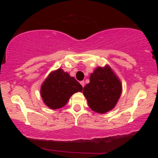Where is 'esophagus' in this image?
<instances>
[{"instance_id": "esophagus-1", "label": "esophagus", "mask_w": 158, "mask_h": 158, "mask_svg": "<svg viewBox=\"0 0 158 158\" xmlns=\"http://www.w3.org/2000/svg\"><path fill=\"white\" fill-rule=\"evenodd\" d=\"M80 84H81V85H82V87L84 88V85H85V82L84 81H80Z\"/></svg>"}]
</instances>
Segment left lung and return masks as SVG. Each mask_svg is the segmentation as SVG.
<instances>
[{"label": "left lung", "instance_id": "1", "mask_svg": "<svg viewBox=\"0 0 158 158\" xmlns=\"http://www.w3.org/2000/svg\"><path fill=\"white\" fill-rule=\"evenodd\" d=\"M121 93V80L109 65L96 68L90 74L89 84L85 85L83 90L89 107L99 114L112 110Z\"/></svg>", "mask_w": 158, "mask_h": 158}]
</instances>
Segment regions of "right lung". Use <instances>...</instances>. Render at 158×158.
Returning <instances> with one entry per match:
<instances>
[{
	"label": "right lung",
	"mask_w": 158,
	"mask_h": 158,
	"mask_svg": "<svg viewBox=\"0 0 158 158\" xmlns=\"http://www.w3.org/2000/svg\"><path fill=\"white\" fill-rule=\"evenodd\" d=\"M82 85L61 68L53 70L42 83L40 95L45 105L52 109L62 108L72 95L82 91Z\"/></svg>",
	"instance_id": "obj_1"
}]
</instances>
